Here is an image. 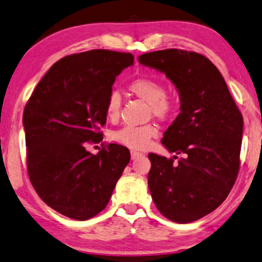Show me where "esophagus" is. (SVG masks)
I'll list each match as a JSON object with an SVG mask.
<instances>
[{
    "label": "esophagus",
    "instance_id": "1",
    "mask_svg": "<svg viewBox=\"0 0 262 262\" xmlns=\"http://www.w3.org/2000/svg\"><path fill=\"white\" fill-rule=\"evenodd\" d=\"M141 156H142V153H140V152H138V151H130L132 159H137V158H139V157H141Z\"/></svg>",
    "mask_w": 262,
    "mask_h": 262
}]
</instances>
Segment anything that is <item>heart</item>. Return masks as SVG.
<instances>
[{"mask_svg": "<svg viewBox=\"0 0 262 262\" xmlns=\"http://www.w3.org/2000/svg\"><path fill=\"white\" fill-rule=\"evenodd\" d=\"M129 91L139 98L148 103L149 115L166 120L175 113L176 105L171 98L166 96V87L159 79L152 76H141L132 80L128 86ZM121 111V96L113 92L105 103V114L110 121H117ZM158 134L155 124L124 125L111 133V140L118 145L132 149H144L148 146L152 138Z\"/></svg>", "mask_w": 262, "mask_h": 262, "instance_id": "obj_1", "label": "heart"}]
</instances>
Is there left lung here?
Listing matches in <instances>:
<instances>
[{
	"mask_svg": "<svg viewBox=\"0 0 262 262\" xmlns=\"http://www.w3.org/2000/svg\"><path fill=\"white\" fill-rule=\"evenodd\" d=\"M163 72L180 93L181 113L162 144L182 155L167 159L149 153L148 188L157 208L186 224L214 211L238 175L243 117L217 67L204 55L166 49L139 56Z\"/></svg>",
	"mask_w": 262,
	"mask_h": 262,
	"instance_id": "1",
	"label": "left lung"
}]
</instances>
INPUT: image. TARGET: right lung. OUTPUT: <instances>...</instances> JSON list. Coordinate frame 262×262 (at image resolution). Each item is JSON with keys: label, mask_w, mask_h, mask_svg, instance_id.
Masks as SVG:
<instances>
[{"label": "right lung", "mask_w": 262, "mask_h": 262, "mask_svg": "<svg viewBox=\"0 0 262 262\" xmlns=\"http://www.w3.org/2000/svg\"><path fill=\"white\" fill-rule=\"evenodd\" d=\"M128 52L90 50L52 64L24 110L27 172L48 206L76 221L106 207L129 149L109 144L92 155L87 144L102 141L105 103L116 76L133 64Z\"/></svg>", "instance_id": "obj_1"}]
</instances>
